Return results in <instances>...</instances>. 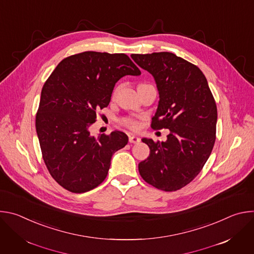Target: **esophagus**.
<instances>
[{
  "label": "esophagus",
  "instance_id": "34e87169",
  "mask_svg": "<svg viewBox=\"0 0 254 254\" xmlns=\"http://www.w3.org/2000/svg\"><path fill=\"white\" fill-rule=\"evenodd\" d=\"M128 141H129L130 143H137V142L140 141V138L137 137V136H135V135H129Z\"/></svg>",
  "mask_w": 254,
  "mask_h": 254
}]
</instances>
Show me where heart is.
I'll use <instances>...</instances> for the list:
<instances>
[{
	"label": "heart",
	"instance_id": "heart-1",
	"mask_svg": "<svg viewBox=\"0 0 254 254\" xmlns=\"http://www.w3.org/2000/svg\"><path fill=\"white\" fill-rule=\"evenodd\" d=\"M140 85H143V84H140ZM117 91H118V88H115V90L113 92V97L116 96ZM119 123H120L121 126L125 127H127L128 129H131V130H137L139 128V127H140L138 119L134 118V117H124V118H122L119 121Z\"/></svg>",
	"mask_w": 254,
	"mask_h": 254
}]
</instances>
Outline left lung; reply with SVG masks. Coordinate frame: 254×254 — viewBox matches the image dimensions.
I'll list each match as a JSON object with an SVG mask.
<instances>
[{
	"instance_id": "1",
	"label": "left lung",
	"mask_w": 254,
	"mask_h": 254,
	"mask_svg": "<svg viewBox=\"0 0 254 254\" xmlns=\"http://www.w3.org/2000/svg\"><path fill=\"white\" fill-rule=\"evenodd\" d=\"M154 76L159 90L152 128H169L166 141L142 138L150 156L138 164L146 182L159 190L177 191L201 172L216 139L217 106L203 72L174 53L131 54Z\"/></svg>"
}]
</instances>
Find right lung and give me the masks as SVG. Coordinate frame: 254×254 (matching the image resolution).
Masks as SVG:
<instances>
[{"label":"right lung","instance_id":"1","mask_svg":"<svg viewBox=\"0 0 254 254\" xmlns=\"http://www.w3.org/2000/svg\"><path fill=\"white\" fill-rule=\"evenodd\" d=\"M139 74L127 54L86 51L64 58L48 77L35 126L44 163L61 187L84 193L103 182L112 156L128 137L118 130L91 136L89 127L110 104L116 83Z\"/></svg>","mask_w":254,"mask_h":254}]
</instances>
